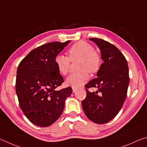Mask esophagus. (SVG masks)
I'll list each match as a JSON object with an SVG mask.
<instances>
[{"instance_id": "obj_1", "label": "esophagus", "mask_w": 147, "mask_h": 147, "mask_svg": "<svg viewBox=\"0 0 147 147\" xmlns=\"http://www.w3.org/2000/svg\"><path fill=\"white\" fill-rule=\"evenodd\" d=\"M72 90H73V93H75V92L78 90V88H74V87H72Z\"/></svg>"}]
</instances>
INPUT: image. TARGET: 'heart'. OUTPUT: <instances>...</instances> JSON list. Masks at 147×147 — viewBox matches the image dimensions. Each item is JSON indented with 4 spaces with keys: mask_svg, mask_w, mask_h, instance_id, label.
<instances>
[{
    "mask_svg": "<svg viewBox=\"0 0 147 147\" xmlns=\"http://www.w3.org/2000/svg\"><path fill=\"white\" fill-rule=\"evenodd\" d=\"M68 57L59 54L55 58V64L61 75L68 73L70 61L79 60L78 64L79 71L71 74L66 79V83L74 88H78L88 80L89 74L98 71L101 65V57L94 50L89 43L80 40L74 44L68 50Z\"/></svg>",
    "mask_w": 147,
    "mask_h": 147,
    "instance_id": "heart-1",
    "label": "heart"
}]
</instances>
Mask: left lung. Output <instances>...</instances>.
Instances as JSON below:
<instances>
[{
  "instance_id": "left-lung-1",
  "label": "left lung",
  "mask_w": 147,
  "mask_h": 147,
  "mask_svg": "<svg viewBox=\"0 0 147 147\" xmlns=\"http://www.w3.org/2000/svg\"><path fill=\"white\" fill-rule=\"evenodd\" d=\"M90 40L101 50L103 63L97 71V78L85 85L86 97L82 106L90 120L104 124L116 116L127 97L129 84L128 63L123 54L112 44L98 38ZM90 88H97L98 90L90 92Z\"/></svg>"
}]
</instances>
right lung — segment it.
Instances as JSON below:
<instances>
[{
  "mask_svg": "<svg viewBox=\"0 0 147 147\" xmlns=\"http://www.w3.org/2000/svg\"><path fill=\"white\" fill-rule=\"evenodd\" d=\"M70 40L52 42L34 49L18 66L15 90L24 114L33 124L46 127L63 113L64 101L72 93L71 87L57 90L64 82L55 58Z\"/></svg>",
  "mask_w": 147,
  "mask_h": 147,
  "instance_id": "add662e5",
  "label": "right lung"
}]
</instances>
